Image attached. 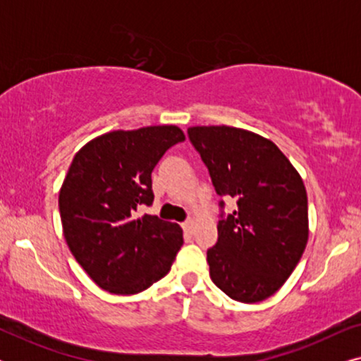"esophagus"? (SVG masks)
<instances>
[{"label": "esophagus", "mask_w": 361, "mask_h": 361, "mask_svg": "<svg viewBox=\"0 0 361 361\" xmlns=\"http://www.w3.org/2000/svg\"><path fill=\"white\" fill-rule=\"evenodd\" d=\"M184 230L187 231V233H192V231H194V228H195V220L194 219H189L187 221H184Z\"/></svg>", "instance_id": "esophagus-1"}]
</instances>
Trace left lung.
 <instances>
[{"label": "left lung", "mask_w": 361, "mask_h": 361, "mask_svg": "<svg viewBox=\"0 0 361 361\" xmlns=\"http://www.w3.org/2000/svg\"><path fill=\"white\" fill-rule=\"evenodd\" d=\"M189 137L216 194L238 205L216 224L219 241L207 251L210 278L238 302H261L283 288L307 245L302 177L273 141L243 128L190 126Z\"/></svg>", "instance_id": "left-lung-1"}]
</instances>
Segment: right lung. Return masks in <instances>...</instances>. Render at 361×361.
<instances>
[{"instance_id":"add662e5","label":"right lung","mask_w":361,"mask_h":361,"mask_svg":"<svg viewBox=\"0 0 361 361\" xmlns=\"http://www.w3.org/2000/svg\"><path fill=\"white\" fill-rule=\"evenodd\" d=\"M176 125L116 130L93 137L73 156L59 192L63 238L98 288L131 295L169 273L182 228L156 215L151 172L171 146L184 141Z\"/></svg>"}]
</instances>
